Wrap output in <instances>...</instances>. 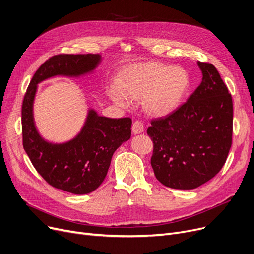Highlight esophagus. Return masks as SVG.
<instances>
[{
  "instance_id": "34e87169",
  "label": "esophagus",
  "mask_w": 254,
  "mask_h": 254,
  "mask_svg": "<svg viewBox=\"0 0 254 254\" xmlns=\"http://www.w3.org/2000/svg\"><path fill=\"white\" fill-rule=\"evenodd\" d=\"M142 131H143V124L141 121L139 120L134 121L133 125H132V132H133L134 134H138V133H141Z\"/></svg>"
}]
</instances>
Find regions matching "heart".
I'll return each mask as SVG.
<instances>
[{"label": "heart", "instance_id": "obj_1", "mask_svg": "<svg viewBox=\"0 0 254 254\" xmlns=\"http://www.w3.org/2000/svg\"><path fill=\"white\" fill-rule=\"evenodd\" d=\"M120 87L110 90V97L117 104L127 106L129 98H143L147 113L164 116L182 101L189 87V76L181 67L148 63L129 69L121 78Z\"/></svg>", "mask_w": 254, "mask_h": 254}]
</instances>
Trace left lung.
I'll use <instances>...</instances> for the list:
<instances>
[{"label":"left lung","instance_id":"obj_1","mask_svg":"<svg viewBox=\"0 0 254 254\" xmlns=\"http://www.w3.org/2000/svg\"><path fill=\"white\" fill-rule=\"evenodd\" d=\"M197 64L202 80L196 90L175 111L152 120L147 130L155 177L174 189L208 182L221 171L232 147V95L214 65Z\"/></svg>","mask_w":254,"mask_h":254}]
</instances>
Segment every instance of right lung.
I'll return each instance as SVG.
<instances>
[{
	"label": "right lung",
	"instance_id": "1",
	"mask_svg": "<svg viewBox=\"0 0 254 254\" xmlns=\"http://www.w3.org/2000/svg\"><path fill=\"white\" fill-rule=\"evenodd\" d=\"M99 55H57L35 72L21 107L22 146L35 170L57 189L87 194L104 181L115 151L131 136L130 118L111 119L90 111L80 133L65 143L45 141L36 130L33 102L37 83L56 75L78 76L96 68Z\"/></svg>",
	"mask_w": 254,
	"mask_h": 254
}]
</instances>
